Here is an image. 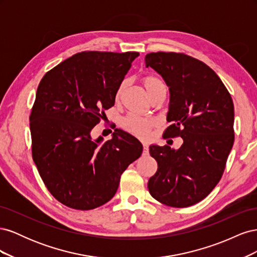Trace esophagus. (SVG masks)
<instances>
[{"label":"esophagus","mask_w":257,"mask_h":257,"mask_svg":"<svg viewBox=\"0 0 257 257\" xmlns=\"http://www.w3.org/2000/svg\"><path fill=\"white\" fill-rule=\"evenodd\" d=\"M143 147H144V154L149 153V146L146 142H143Z\"/></svg>","instance_id":"esophagus-1"}]
</instances>
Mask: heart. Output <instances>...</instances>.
Masks as SVG:
<instances>
[{"label": "heart", "mask_w": 257, "mask_h": 257, "mask_svg": "<svg viewBox=\"0 0 257 257\" xmlns=\"http://www.w3.org/2000/svg\"><path fill=\"white\" fill-rule=\"evenodd\" d=\"M126 84H127L126 81L121 82L115 93V100L121 99L123 92L126 88ZM143 84L149 96H151L155 91H158L160 89H166V85L164 82H163V80H161L159 77L152 76V75L145 76L143 78ZM154 124H155L154 120L148 119V118H142V116L135 115V114H130L125 116V118H124L121 122V125L124 130L137 137L146 136L148 132L150 131V128L154 126Z\"/></svg>", "instance_id": "1"}]
</instances>
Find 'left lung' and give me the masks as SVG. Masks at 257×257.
Instances as JSON below:
<instances>
[{"instance_id": "8db88e82", "label": "left lung", "mask_w": 257, "mask_h": 257, "mask_svg": "<svg viewBox=\"0 0 257 257\" xmlns=\"http://www.w3.org/2000/svg\"><path fill=\"white\" fill-rule=\"evenodd\" d=\"M152 67L169 87L163 137H181L178 150L150 146L158 170L148 181L151 196L166 206L184 208L203 200L221 180L234 145V103L213 69L184 53L151 52Z\"/></svg>"}]
</instances>
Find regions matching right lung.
<instances>
[{
  "label": "right lung",
  "mask_w": 257,
  "mask_h": 257,
  "mask_svg": "<svg viewBox=\"0 0 257 257\" xmlns=\"http://www.w3.org/2000/svg\"><path fill=\"white\" fill-rule=\"evenodd\" d=\"M138 52L82 51L45 74L30 115L32 157L45 185L63 205L91 210L109 201L143 145L116 128L92 139Z\"/></svg>",
  "instance_id": "1"
}]
</instances>
